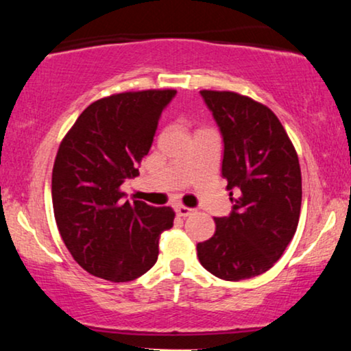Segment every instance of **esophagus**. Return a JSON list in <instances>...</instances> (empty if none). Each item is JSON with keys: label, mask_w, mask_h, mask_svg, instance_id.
I'll return each mask as SVG.
<instances>
[{"label": "esophagus", "mask_w": 351, "mask_h": 351, "mask_svg": "<svg viewBox=\"0 0 351 351\" xmlns=\"http://www.w3.org/2000/svg\"><path fill=\"white\" fill-rule=\"evenodd\" d=\"M175 212H176V215H178V217H181V218H186V217H189L191 213H193V208L184 207V205H176V207H175Z\"/></svg>", "instance_id": "obj_1"}]
</instances>
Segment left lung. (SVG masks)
I'll list each match as a JSON object with an SVG mask.
<instances>
[{
  "label": "left lung",
  "mask_w": 351,
  "mask_h": 351,
  "mask_svg": "<svg viewBox=\"0 0 351 351\" xmlns=\"http://www.w3.org/2000/svg\"><path fill=\"white\" fill-rule=\"evenodd\" d=\"M223 138L221 175L232 208L215 217L217 231L199 242L208 273L242 281L268 271L295 234L302 205L298 157L268 107L231 91H200Z\"/></svg>",
  "instance_id": "1"
}]
</instances>
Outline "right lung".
Wrapping results in <instances>:
<instances>
[{"label":"right lung","mask_w":351,"mask_h":351,"mask_svg":"<svg viewBox=\"0 0 351 351\" xmlns=\"http://www.w3.org/2000/svg\"><path fill=\"white\" fill-rule=\"evenodd\" d=\"M175 90L120 93L93 102L60 143L53 208L70 254L93 276L133 281L156 265L170 207L128 202L121 184L139 175Z\"/></svg>","instance_id":"obj_1"}]
</instances>
